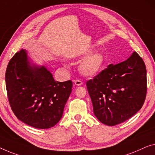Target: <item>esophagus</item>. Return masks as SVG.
Returning a JSON list of instances; mask_svg holds the SVG:
<instances>
[{"label":"esophagus","instance_id":"obj_1","mask_svg":"<svg viewBox=\"0 0 155 155\" xmlns=\"http://www.w3.org/2000/svg\"><path fill=\"white\" fill-rule=\"evenodd\" d=\"M74 84L76 85H78V86H79V85H81L83 84V82L79 79L74 80Z\"/></svg>","mask_w":155,"mask_h":155}]
</instances>
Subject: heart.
I'll list each match as a JSON object with an SVG mask.
<instances>
[{
  "mask_svg": "<svg viewBox=\"0 0 155 155\" xmlns=\"http://www.w3.org/2000/svg\"><path fill=\"white\" fill-rule=\"evenodd\" d=\"M105 64V59L101 53H94L87 56L80 64L79 70L85 76H94L102 70Z\"/></svg>",
  "mask_w": 155,
  "mask_h": 155,
  "instance_id": "obj_1",
  "label": "heart"
}]
</instances>
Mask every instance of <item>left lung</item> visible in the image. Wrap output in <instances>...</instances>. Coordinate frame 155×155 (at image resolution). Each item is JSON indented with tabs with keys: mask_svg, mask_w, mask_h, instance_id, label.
Masks as SVG:
<instances>
[{
	"mask_svg": "<svg viewBox=\"0 0 155 155\" xmlns=\"http://www.w3.org/2000/svg\"><path fill=\"white\" fill-rule=\"evenodd\" d=\"M146 68L137 52L121 63L110 64L86 82L94 115L114 126L135 115L147 94Z\"/></svg>",
	"mask_w": 155,
	"mask_h": 155,
	"instance_id": "8db88e82",
	"label": "left lung"
}]
</instances>
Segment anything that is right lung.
<instances>
[{
	"label": "right lung",
	"instance_id": "1",
	"mask_svg": "<svg viewBox=\"0 0 155 155\" xmlns=\"http://www.w3.org/2000/svg\"><path fill=\"white\" fill-rule=\"evenodd\" d=\"M10 107L18 120L38 129L54 127L63 116L72 87L71 80L55 81L45 67H31L24 50L12 58L5 72Z\"/></svg>",
	"mask_w": 155,
	"mask_h": 155
}]
</instances>
